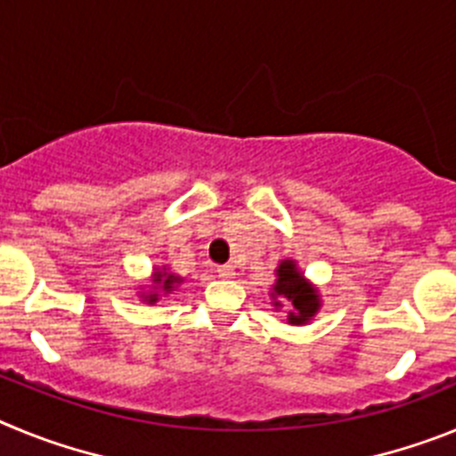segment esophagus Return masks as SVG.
I'll return each mask as SVG.
<instances>
[{
	"label": "esophagus",
	"mask_w": 456,
	"mask_h": 456,
	"mask_svg": "<svg viewBox=\"0 0 456 456\" xmlns=\"http://www.w3.org/2000/svg\"><path fill=\"white\" fill-rule=\"evenodd\" d=\"M216 273H219L221 278H232L235 276V267H232V265H221V267H216Z\"/></svg>",
	"instance_id": "esophagus-1"
}]
</instances>
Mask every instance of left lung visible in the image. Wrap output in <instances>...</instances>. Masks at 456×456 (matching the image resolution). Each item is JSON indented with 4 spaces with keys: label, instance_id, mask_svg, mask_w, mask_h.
<instances>
[{
    "label": "left lung",
    "instance_id": "8db88e82",
    "mask_svg": "<svg viewBox=\"0 0 456 456\" xmlns=\"http://www.w3.org/2000/svg\"><path fill=\"white\" fill-rule=\"evenodd\" d=\"M272 299L276 308H292L288 313V324H308L317 315L322 301L320 292L304 278L294 260H283L276 269V283L272 288Z\"/></svg>",
    "mask_w": 456,
    "mask_h": 456
}]
</instances>
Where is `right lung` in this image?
<instances>
[{"mask_svg": "<svg viewBox=\"0 0 456 456\" xmlns=\"http://www.w3.org/2000/svg\"><path fill=\"white\" fill-rule=\"evenodd\" d=\"M178 283H183V278L175 276V273H168L167 267L155 269V273H152V292L143 294V299H146L148 304H155V301L159 299V294L157 292L171 294V289H175Z\"/></svg>", "mask_w": 456, "mask_h": 456, "instance_id": "add662e5", "label": "right lung"}]
</instances>
